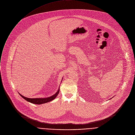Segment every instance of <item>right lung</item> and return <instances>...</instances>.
I'll return each mask as SVG.
<instances>
[{
  "instance_id": "right-lung-1",
  "label": "right lung",
  "mask_w": 135,
  "mask_h": 135,
  "mask_svg": "<svg viewBox=\"0 0 135 135\" xmlns=\"http://www.w3.org/2000/svg\"><path fill=\"white\" fill-rule=\"evenodd\" d=\"M59 88L60 87H59L58 90H57V91L54 95H53L51 96H50L49 97H46V98H27V97H26L25 96H23L22 95L20 94L19 93H18L19 94V95H20V96L21 97H22L24 99H25L27 102H28L29 103H31L32 104H36V105H41V104H45V103H47L50 102L53 100L54 99H55L56 98V97L57 96V95H58L59 93Z\"/></svg>"
}]
</instances>
